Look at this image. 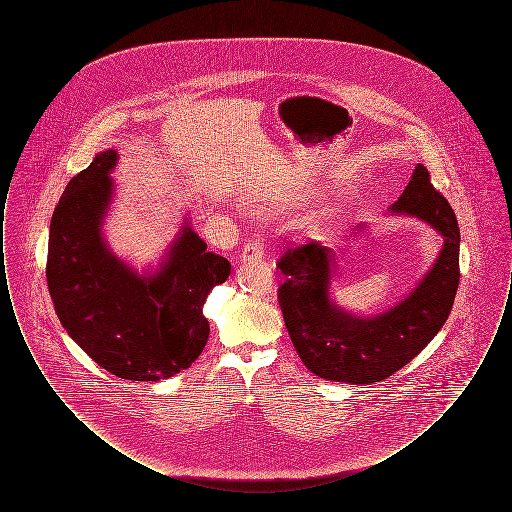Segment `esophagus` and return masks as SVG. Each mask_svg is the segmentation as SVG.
<instances>
[{"instance_id": "esophagus-1", "label": "esophagus", "mask_w": 512, "mask_h": 512, "mask_svg": "<svg viewBox=\"0 0 512 512\" xmlns=\"http://www.w3.org/2000/svg\"><path fill=\"white\" fill-rule=\"evenodd\" d=\"M265 253L261 240H251L249 244H245L244 251H242V261H253V259H261Z\"/></svg>"}]
</instances>
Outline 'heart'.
Wrapping results in <instances>:
<instances>
[{"instance_id": "b5f03b06", "label": "heart", "mask_w": 512, "mask_h": 512, "mask_svg": "<svg viewBox=\"0 0 512 512\" xmlns=\"http://www.w3.org/2000/svg\"><path fill=\"white\" fill-rule=\"evenodd\" d=\"M293 201H295V195L288 192V194L280 195V197L276 199L274 207H288V205H292Z\"/></svg>"}]
</instances>
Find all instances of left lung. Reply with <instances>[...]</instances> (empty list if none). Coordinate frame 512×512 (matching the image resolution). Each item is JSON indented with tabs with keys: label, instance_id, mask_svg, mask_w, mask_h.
Returning <instances> with one entry per match:
<instances>
[{
	"label": "left lung",
	"instance_id": "obj_1",
	"mask_svg": "<svg viewBox=\"0 0 512 512\" xmlns=\"http://www.w3.org/2000/svg\"><path fill=\"white\" fill-rule=\"evenodd\" d=\"M390 213L428 222L441 234L443 245L414 290L382 313L363 317L345 311L330 297L336 268L330 247L309 242L288 249L278 261L286 276L278 301L293 347L303 365L324 380L345 384L386 380L434 340L451 313L461 276V232L449 201L432 186L424 165L414 167Z\"/></svg>",
	"mask_w": 512,
	"mask_h": 512
}]
</instances>
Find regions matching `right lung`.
Wrapping results in <instances>:
<instances>
[{"label":"right lung","mask_w":512,"mask_h":512,"mask_svg":"<svg viewBox=\"0 0 512 512\" xmlns=\"http://www.w3.org/2000/svg\"><path fill=\"white\" fill-rule=\"evenodd\" d=\"M117 149L78 172L49 224V295L67 334L107 372L157 382L188 368L209 340L203 305L228 280L230 263L186 217L161 263L144 272L107 244L103 224L115 197Z\"/></svg>","instance_id":"1"}]
</instances>
